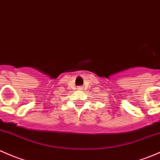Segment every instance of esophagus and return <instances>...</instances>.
<instances>
[{
  "instance_id": "esophagus-1",
  "label": "esophagus",
  "mask_w": 160,
  "mask_h": 160,
  "mask_svg": "<svg viewBox=\"0 0 160 160\" xmlns=\"http://www.w3.org/2000/svg\"><path fill=\"white\" fill-rule=\"evenodd\" d=\"M82 89H83V87H78V90H82Z\"/></svg>"
}]
</instances>
